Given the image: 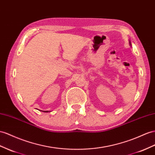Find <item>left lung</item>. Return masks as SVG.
Masks as SVG:
<instances>
[{
    "label": "left lung",
    "mask_w": 155,
    "mask_h": 155,
    "mask_svg": "<svg viewBox=\"0 0 155 155\" xmlns=\"http://www.w3.org/2000/svg\"><path fill=\"white\" fill-rule=\"evenodd\" d=\"M129 42H130V45L131 46V45H132V44H131V42L129 41Z\"/></svg>",
    "instance_id": "left-lung-1"
}]
</instances>
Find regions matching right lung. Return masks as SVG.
<instances>
[{"label": "right lung", "mask_w": 155, "mask_h": 155, "mask_svg": "<svg viewBox=\"0 0 155 155\" xmlns=\"http://www.w3.org/2000/svg\"><path fill=\"white\" fill-rule=\"evenodd\" d=\"M44 112H45V113H48V110H45V111H44Z\"/></svg>", "instance_id": "right-lung-1"}]
</instances>
